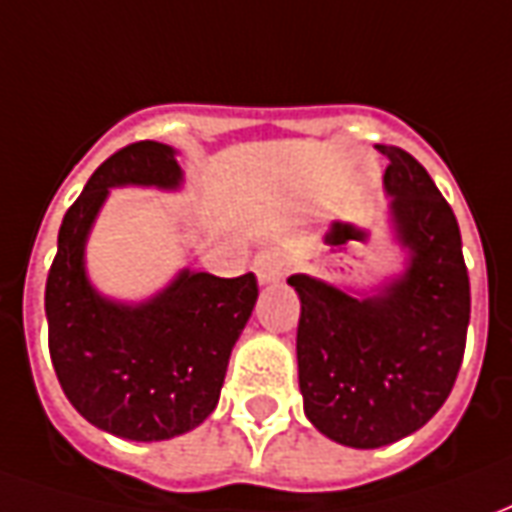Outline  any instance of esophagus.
I'll return each instance as SVG.
<instances>
[{"instance_id": "obj_1", "label": "esophagus", "mask_w": 512, "mask_h": 512, "mask_svg": "<svg viewBox=\"0 0 512 512\" xmlns=\"http://www.w3.org/2000/svg\"><path fill=\"white\" fill-rule=\"evenodd\" d=\"M255 274L260 279V285H271V282H279L282 274H285V266H282V257L277 252H260L255 257Z\"/></svg>"}]
</instances>
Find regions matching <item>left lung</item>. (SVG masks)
Listing matches in <instances>:
<instances>
[{
    "mask_svg": "<svg viewBox=\"0 0 512 512\" xmlns=\"http://www.w3.org/2000/svg\"><path fill=\"white\" fill-rule=\"evenodd\" d=\"M376 147L389 158L384 191L403 271L367 288L288 277L301 299L304 414L326 439L356 450L406 439L444 406L472 310L455 213L417 158Z\"/></svg>",
    "mask_w": 512,
    "mask_h": 512,
    "instance_id": "left-lung-1",
    "label": "left lung"
}]
</instances>
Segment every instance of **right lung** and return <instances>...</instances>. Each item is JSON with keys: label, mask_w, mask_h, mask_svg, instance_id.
<instances>
[{"label": "right lung", "mask_w": 512, "mask_h": 512, "mask_svg": "<svg viewBox=\"0 0 512 512\" xmlns=\"http://www.w3.org/2000/svg\"><path fill=\"white\" fill-rule=\"evenodd\" d=\"M123 186L178 191V150L150 139L117 150L65 213L46 279L51 365L95 428L128 441L175 439L219 403L233 345L255 310L257 279L180 268L150 299L104 296L84 255L109 191Z\"/></svg>", "instance_id": "right-lung-1"}]
</instances>
